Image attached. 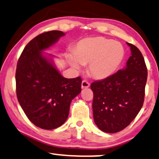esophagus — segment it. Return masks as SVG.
<instances>
[{
    "mask_svg": "<svg viewBox=\"0 0 159 159\" xmlns=\"http://www.w3.org/2000/svg\"><path fill=\"white\" fill-rule=\"evenodd\" d=\"M89 87V83L87 81H83L81 83V88L82 89H87Z\"/></svg>",
    "mask_w": 159,
    "mask_h": 159,
    "instance_id": "34e87169",
    "label": "esophagus"
}]
</instances>
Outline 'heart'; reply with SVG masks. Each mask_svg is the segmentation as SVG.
<instances>
[{"label":"heart","instance_id":"1","mask_svg":"<svg viewBox=\"0 0 159 159\" xmlns=\"http://www.w3.org/2000/svg\"><path fill=\"white\" fill-rule=\"evenodd\" d=\"M73 55L67 56L72 67L79 70L81 65L88 64V73L97 79H104L117 70L124 58V49L118 41L103 37L87 38L77 43Z\"/></svg>","mask_w":159,"mask_h":159}]
</instances>
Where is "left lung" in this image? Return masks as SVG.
<instances>
[{
	"instance_id": "1",
	"label": "left lung",
	"mask_w": 159,
	"mask_h": 159,
	"mask_svg": "<svg viewBox=\"0 0 159 159\" xmlns=\"http://www.w3.org/2000/svg\"><path fill=\"white\" fill-rule=\"evenodd\" d=\"M127 43L131 56L125 67L91 84L93 118L97 127L105 133H118L127 127L144 104L147 69L140 50Z\"/></svg>"
}]
</instances>
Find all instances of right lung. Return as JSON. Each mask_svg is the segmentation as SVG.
Listing matches in <instances>:
<instances>
[{"label": "right lung", "mask_w": 159, "mask_h": 159, "mask_svg": "<svg viewBox=\"0 0 159 159\" xmlns=\"http://www.w3.org/2000/svg\"><path fill=\"white\" fill-rule=\"evenodd\" d=\"M65 34L53 30L36 36L25 47L17 64V98L35 126L53 129L67 119L71 101L81 92V78H65L43 53Z\"/></svg>", "instance_id": "obj_1"}]
</instances>
